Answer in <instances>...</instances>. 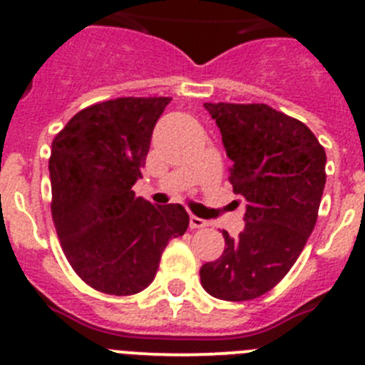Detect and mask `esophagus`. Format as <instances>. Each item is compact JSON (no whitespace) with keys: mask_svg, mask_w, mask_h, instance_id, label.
<instances>
[{"mask_svg":"<svg viewBox=\"0 0 365 365\" xmlns=\"http://www.w3.org/2000/svg\"><path fill=\"white\" fill-rule=\"evenodd\" d=\"M189 226L192 227V230H201V227L208 226V220L201 219V217H196V215H190Z\"/></svg>","mask_w":365,"mask_h":365,"instance_id":"esophagus-1","label":"esophagus"}]
</instances>
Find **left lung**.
Here are the masks:
<instances>
[{
	"label": "left lung",
	"instance_id": "obj_1",
	"mask_svg": "<svg viewBox=\"0 0 365 365\" xmlns=\"http://www.w3.org/2000/svg\"><path fill=\"white\" fill-rule=\"evenodd\" d=\"M233 165V192L247 201L245 227L222 231V256L201 267L220 300H252L281 282L314 230L325 189V148L307 125L267 104H205Z\"/></svg>",
	"mask_w": 365,
	"mask_h": 365
}]
</instances>
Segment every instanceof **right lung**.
<instances>
[{
  "mask_svg": "<svg viewBox=\"0 0 365 365\" xmlns=\"http://www.w3.org/2000/svg\"><path fill=\"white\" fill-rule=\"evenodd\" d=\"M169 97H121L79 111L56 134L49 175L54 227L77 275L101 293L143 292L189 227L182 205L153 206L132 185Z\"/></svg>",
  "mask_w": 365,
  "mask_h": 365,
  "instance_id": "obj_1",
  "label": "right lung"
}]
</instances>
